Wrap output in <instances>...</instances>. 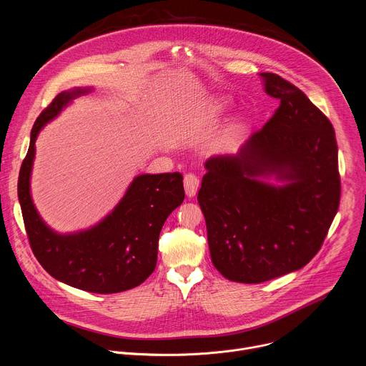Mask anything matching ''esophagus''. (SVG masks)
Here are the masks:
<instances>
[{"mask_svg": "<svg viewBox=\"0 0 366 366\" xmlns=\"http://www.w3.org/2000/svg\"><path fill=\"white\" fill-rule=\"evenodd\" d=\"M198 187H199V179L194 174H187L184 177V188H185L187 197H189V198L195 197Z\"/></svg>", "mask_w": 366, "mask_h": 366, "instance_id": "34e87169", "label": "esophagus"}]
</instances>
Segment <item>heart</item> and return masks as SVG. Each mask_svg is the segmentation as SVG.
<instances>
[{"mask_svg": "<svg viewBox=\"0 0 366 366\" xmlns=\"http://www.w3.org/2000/svg\"><path fill=\"white\" fill-rule=\"evenodd\" d=\"M230 109V104L224 99H216L213 101L210 106H208L207 109V116L210 119H220L222 116H224ZM247 130V123L243 120V119H239L236 120L232 127L227 130V134H226V144H233L236 143Z\"/></svg>", "mask_w": 366, "mask_h": 366, "instance_id": "heart-1", "label": "heart"}]
</instances>
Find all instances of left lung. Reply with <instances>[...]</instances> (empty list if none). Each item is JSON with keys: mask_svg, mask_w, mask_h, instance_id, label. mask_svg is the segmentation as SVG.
<instances>
[{"mask_svg": "<svg viewBox=\"0 0 366 366\" xmlns=\"http://www.w3.org/2000/svg\"><path fill=\"white\" fill-rule=\"evenodd\" d=\"M259 76L265 92L280 99L278 110L236 154L205 161L198 191L213 265L243 284L305 267L340 201L332 123L295 85L269 72Z\"/></svg>", "mask_w": 366, "mask_h": 366, "instance_id": "1", "label": "left lung"}]
</instances>
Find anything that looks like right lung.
Returning a JSON list of instances; mask_svg holds the SVG:
<instances>
[{
    "label": "right lung",
    "instance_id": "right-lung-1",
    "mask_svg": "<svg viewBox=\"0 0 366 366\" xmlns=\"http://www.w3.org/2000/svg\"><path fill=\"white\" fill-rule=\"evenodd\" d=\"M92 86L62 91L37 117L19 177V201L31 250L55 280L95 294H114L140 285L156 268L159 233L185 198L182 175L142 174L133 178L113 210L97 224L59 233L40 217L30 179L40 130Z\"/></svg>",
    "mask_w": 366,
    "mask_h": 366
}]
</instances>
